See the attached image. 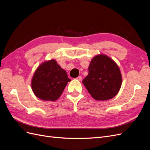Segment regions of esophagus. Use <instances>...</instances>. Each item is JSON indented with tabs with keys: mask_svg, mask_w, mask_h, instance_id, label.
<instances>
[{
	"mask_svg": "<svg viewBox=\"0 0 150 150\" xmlns=\"http://www.w3.org/2000/svg\"><path fill=\"white\" fill-rule=\"evenodd\" d=\"M76 79H78V81H81V80H82V77L79 76V77H78V78H76Z\"/></svg>",
	"mask_w": 150,
	"mask_h": 150,
	"instance_id": "1",
	"label": "esophagus"
}]
</instances>
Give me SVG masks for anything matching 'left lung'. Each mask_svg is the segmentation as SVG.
Here are the masks:
<instances>
[{"instance_id":"obj_1","label":"left lung","mask_w":150,"mask_h":150,"mask_svg":"<svg viewBox=\"0 0 150 150\" xmlns=\"http://www.w3.org/2000/svg\"><path fill=\"white\" fill-rule=\"evenodd\" d=\"M88 70L83 83L94 99L108 100L118 93L122 76L119 66L112 59L105 54H98L91 61Z\"/></svg>"}]
</instances>
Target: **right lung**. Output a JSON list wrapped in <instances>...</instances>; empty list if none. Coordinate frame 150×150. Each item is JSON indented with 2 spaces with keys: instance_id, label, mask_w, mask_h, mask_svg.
<instances>
[{
  "instance_id": "1",
  "label": "right lung",
  "mask_w": 150,
  "mask_h": 150,
  "mask_svg": "<svg viewBox=\"0 0 150 150\" xmlns=\"http://www.w3.org/2000/svg\"><path fill=\"white\" fill-rule=\"evenodd\" d=\"M67 72L56 60L45 61L35 70L31 81L35 96L44 101H54L59 98L68 82Z\"/></svg>"
}]
</instances>
